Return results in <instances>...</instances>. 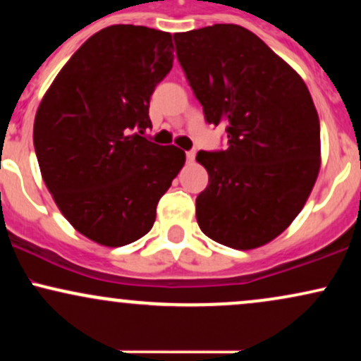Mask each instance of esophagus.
I'll list each match as a JSON object with an SVG mask.
<instances>
[{
    "instance_id": "obj_1",
    "label": "esophagus",
    "mask_w": 361,
    "mask_h": 361,
    "mask_svg": "<svg viewBox=\"0 0 361 361\" xmlns=\"http://www.w3.org/2000/svg\"><path fill=\"white\" fill-rule=\"evenodd\" d=\"M186 161H188V163H193V161H195V151H186Z\"/></svg>"
}]
</instances>
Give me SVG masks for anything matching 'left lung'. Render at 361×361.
<instances>
[{"label":"left lung","mask_w":361,"mask_h":361,"mask_svg":"<svg viewBox=\"0 0 361 361\" xmlns=\"http://www.w3.org/2000/svg\"><path fill=\"white\" fill-rule=\"evenodd\" d=\"M176 56L205 120L226 126V151H198L209 186L197 197L202 233L234 250L280 235L321 168V127L307 86L247 28L175 34Z\"/></svg>","instance_id":"obj_1"}]
</instances>
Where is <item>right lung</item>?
<instances>
[{
    "mask_svg": "<svg viewBox=\"0 0 361 361\" xmlns=\"http://www.w3.org/2000/svg\"><path fill=\"white\" fill-rule=\"evenodd\" d=\"M171 68V34L111 25L73 54L37 110L45 186L74 229L102 246L146 235L185 164L181 149L142 135L152 91Z\"/></svg>",
    "mask_w": 361,
    "mask_h": 361,
    "instance_id": "obj_1",
    "label": "right lung"
}]
</instances>
